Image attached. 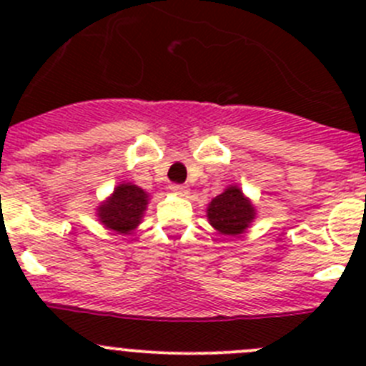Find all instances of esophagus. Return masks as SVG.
<instances>
[{
  "instance_id": "1",
  "label": "esophagus",
  "mask_w": 366,
  "mask_h": 366,
  "mask_svg": "<svg viewBox=\"0 0 366 366\" xmlns=\"http://www.w3.org/2000/svg\"><path fill=\"white\" fill-rule=\"evenodd\" d=\"M172 189L177 191V193H179V194H187V193H189V189H187L186 184H173Z\"/></svg>"
}]
</instances>
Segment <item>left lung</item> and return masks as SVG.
Masks as SVG:
<instances>
[{
  "instance_id": "1",
  "label": "left lung",
  "mask_w": 366,
  "mask_h": 366,
  "mask_svg": "<svg viewBox=\"0 0 366 366\" xmlns=\"http://www.w3.org/2000/svg\"><path fill=\"white\" fill-rule=\"evenodd\" d=\"M207 216L210 224L221 234L239 235L254 219V207L239 187L232 186L210 202Z\"/></svg>"
}]
</instances>
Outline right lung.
I'll return each mask as SVG.
<instances>
[{
	"mask_svg": "<svg viewBox=\"0 0 366 366\" xmlns=\"http://www.w3.org/2000/svg\"><path fill=\"white\" fill-rule=\"evenodd\" d=\"M147 200L149 197L142 187L120 184L112 198L99 207V217L109 230L127 234L139 224L143 210L147 209Z\"/></svg>",
	"mask_w": 366,
	"mask_h": 366,
	"instance_id": "right-lung-1",
	"label": "right lung"
}]
</instances>
